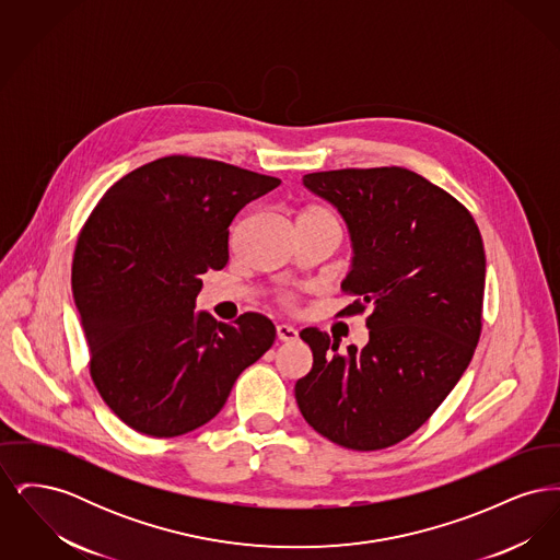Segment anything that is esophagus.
Masks as SVG:
<instances>
[{
	"label": "esophagus",
	"instance_id": "34e87169",
	"mask_svg": "<svg viewBox=\"0 0 560 560\" xmlns=\"http://www.w3.org/2000/svg\"><path fill=\"white\" fill-rule=\"evenodd\" d=\"M277 338L281 342H295L298 340V329H293L292 325L281 323V325H277Z\"/></svg>",
	"mask_w": 560,
	"mask_h": 560
}]
</instances>
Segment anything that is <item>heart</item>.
Segmentation results:
<instances>
[{"label":"heart","mask_w":560,"mask_h":560,"mask_svg":"<svg viewBox=\"0 0 560 560\" xmlns=\"http://www.w3.org/2000/svg\"><path fill=\"white\" fill-rule=\"evenodd\" d=\"M302 220H319V222H338L336 220V215L329 212L327 208H323V206H308V208H304L302 213H300V218H298V222H302Z\"/></svg>","instance_id":"heart-1"}]
</instances>
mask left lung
Instances as JSON below:
<instances>
[{
	"label": "left lung",
	"instance_id": "8db88e82",
	"mask_svg": "<svg viewBox=\"0 0 560 560\" xmlns=\"http://www.w3.org/2000/svg\"><path fill=\"white\" fill-rule=\"evenodd\" d=\"M347 222L352 265L340 313L368 311L370 342L340 352L317 327L300 338L313 370L295 382L304 420L354 452L413 434L466 372L480 338L485 249L479 226L447 190L405 167L331 170L302 178Z\"/></svg>",
	"mask_w": 560,
	"mask_h": 560
}]
</instances>
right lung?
<instances>
[{"label":"right lung","instance_id":"1","mask_svg":"<svg viewBox=\"0 0 560 560\" xmlns=\"http://www.w3.org/2000/svg\"><path fill=\"white\" fill-rule=\"evenodd\" d=\"M279 178L170 155L108 188L81 229L73 298L90 375L136 432L170 439L203 427L240 373L275 342L265 315L218 323L195 313L201 275L229 262V226Z\"/></svg>","mask_w":560,"mask_h":560}]
</instances>
